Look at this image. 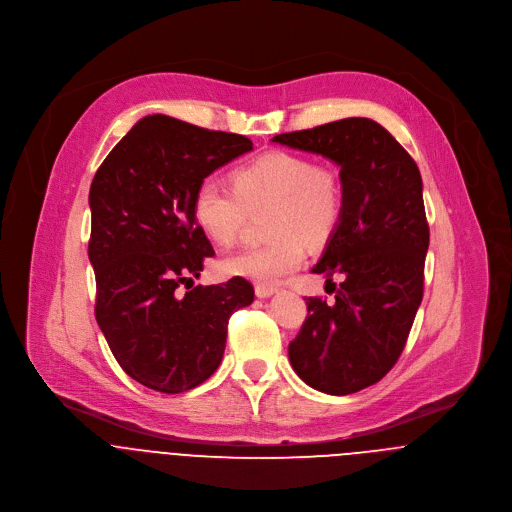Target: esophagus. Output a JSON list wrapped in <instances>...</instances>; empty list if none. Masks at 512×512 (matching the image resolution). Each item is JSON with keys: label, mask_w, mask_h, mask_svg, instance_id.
<instances>
[{"label": "esophagus", "mask_w": 512, "mask_h": 512, "mask_svg": "<svg viewBox=\"0 0 512 512\" xmlns=\"http://www.w3.org/2000/svg\"><path fill=\"white\" fill-rule=\"evenodd\" d=\"M278 292V288L276 286H270V284H258L256 286V296L258 298H268V296H272V294H276Z\"/></svg>", "instance_id": "34e87169"}]
</instances>
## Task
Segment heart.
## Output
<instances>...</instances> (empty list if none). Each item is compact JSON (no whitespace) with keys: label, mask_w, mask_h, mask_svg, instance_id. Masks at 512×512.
I'll list each match as a JSON object with an SVG mask.
<instances>
[{"label":"heart","mask_w":512,"mask_h":512,"mask_svg":"<svg viewBox=\"0 0 512 512\" xmlns=\"http://www.w3.org/2000/svg\"><path fill=\"white\" fill-rule=\"evenodd\" d=\"M272 208V242L220 260V272L260 284L278 282L306 260V242L324 244L338 226L342 196L338 182L314 160L292 152H268L234 172V186L206 178L192 202L198 228L218 246H232L250 212Z\"/></svg>","instance_id":"obj_1"}]
</instances>
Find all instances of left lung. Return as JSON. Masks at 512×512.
Returning a JSON list of instances; mask_svg holds the SVG:
<instances>
[{
  "label": "left lung",
  "instance_id": "1",
  "mask_svg": "<svg viewBox=\"0 0 512 512\" xmlns=\"http://www.w3.org/2000/svg\"><path fill=\"white\" fill-rule=\"evenodd\" d=\"M282 146L340 166L342 212L312 268L343 278L334 302L306 298L308 316L288 346L294 372L344 396L376 384L398 360L422 302L428 222L410 154L368 118L274 136Z\"/></svg>",
  "mask_w": 512,
  "mask_h": 512
}]
</instances>
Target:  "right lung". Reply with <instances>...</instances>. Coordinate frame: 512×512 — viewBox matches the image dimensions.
I'll use <instances>...</instances> for the list:
<instances>
[{
  "instance_id": "obj_1",
  "label": "right lung",
  "mask_w": 512,
  "mask_h": 512,
  "mask_svg": "<svg viewBox=\"0 0 512 512\" xmlns=\"http://www.w3.org/2000/svg\"><path fill=\"white\" fill-rule=\"evenodd\" d=\"M250 150L246 136L154 114L94 176L96 320L124 372L152 390L178 394L208 380L222 362L232 312L254 300L240 276L194 286L214 248L192 214L200 182ZM180 285L189 292L180 295Z\"/></svg>"
}]
</instances>
